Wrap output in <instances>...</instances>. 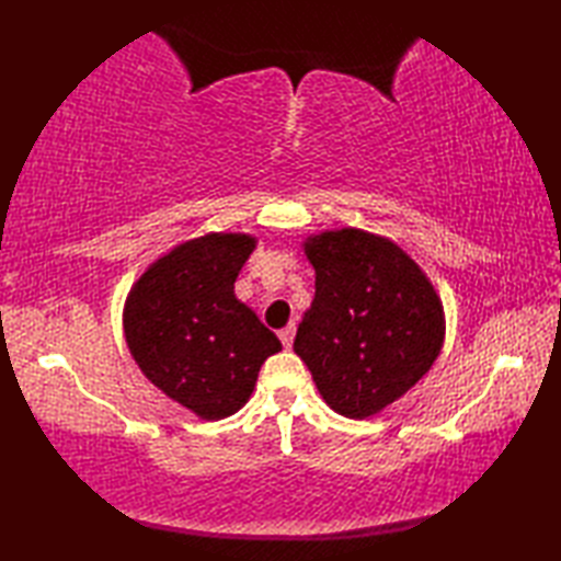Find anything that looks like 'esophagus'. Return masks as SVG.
<instances>
[{
    "label": "esophagus",
    "mask_w": 561,
    "mask_h": 561,
    "mask_svg": "<svg viewBox=\"0 0 561 561\" xmlns=\"http://www.w3.org/2000/svg\"><path fill=\"white\" fill-rule=\"evenodd\" d=\"M294 335H296V325H294V323H289L287 328L279 330V340H282V344H284V347H287V350L291 347Z\"/></svg>",
    "instance_id": "esophagus-1"
}]
</instances>
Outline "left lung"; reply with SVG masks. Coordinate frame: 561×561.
Listing matches in <instances>:
<instances>
[{
	"instance_id": "obj_1",
	"label": "left lung",
	"mask_w": 561,
	"mask_h": 561,
	"mask_svg": "<svg viewBox=\"0 0 561 561\" xmlns=\"http://www.w3.org/2000/svg\"><path fill=\"white\" fill-rule=\"evenodd\" d=\"M316 296L294 352L337 414L364 420L402 398L444 347V306L400 245L359 229L304 243Z\"/></svg>"
}]
</instances>
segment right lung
Instances as JSON below:
<instances>
[{
	"label": "right lung",
	"mask_w": 561,
	"mask_h": 561,
	"mask_svg": "<svg viewBox=\"0 0 561 561\" xmlns=\"http://www.w3.org/2000/svg\"><path fill=\"white\" fill-rule=\"evenodd\" d=\"M253 248L248 233L193 238L149 265L125 301V340L141 374L202 420L241 410L260 366L282 350L233 294Z\"/></svg>",
	"instance_id": "add662e5"
}]
</instances>
